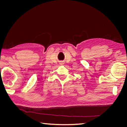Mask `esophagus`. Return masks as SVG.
Returning a JSON list of instances; mask_svg holds the SVG:
<instances>
[{"mask_svg":"<svg viewBox=\"0 0 127 127\" xmlns=\"http://www.w3.org/2000/svg\"><path fill=\"white\" fill-rule=\"evenodd\" d=\"M63 64V63H62V64Z\"/></svg>","mask_w":127,"mask_h":127,"instance_id":"1","label":"esophagus"}]
</instances>
